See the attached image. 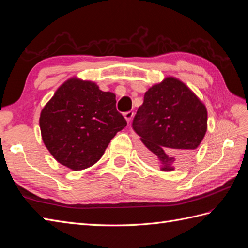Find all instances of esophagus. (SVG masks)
<instances>
[{"instance_id": "1", "label": "esophagus", "mask_w": 248, "mask_h": 248, "mask_svg": "<svg viewBox=\"0 0 248 248\" xmlns=\"http://www.w3.org/2000/svg\"><path fill=\"white\" fill-rule=\"evenodd\" d=\"M133 115H134V113L132 112V110H129V112L124 114V117L125 118V120L128 121V123H130L131 119H132V117H133Z\"/></svg>"}]
</instances>
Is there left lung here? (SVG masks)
<instances>
[{"mask_svg":"<svg viewBox=\"0 0 248 248\" xmlns=\"http://www.w3.org/2000/svg\"><path fill=\"white\" fill-rule=\"evenodd\" d=\"M204 104L186 84L168 77L145 93L132 128L140 136V155L171 171L192 159L207 132Z\"/></svg>","mask_w":248,"mask_h":248,"instance_id":"8db88e82","label":"left lung"}]
</instances>
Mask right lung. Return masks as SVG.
I'll return each instance as SVG.
<instances>
[{
	"mask_svg": "<svg viewBox=\"0 0 248 248\" xmlns=\"http://www.w3.org/2000/svg\"><path fill=\"white\" fill-rule=\"evenodd\" d=\"M115 97L77 78L59 87L39 118L44 143L57 162L81 170L100 160L110 140L127 125Z\"/></svg>",
	"mask_w": 248,
	"mask_h": 248,
	"instance_id": "obj_1",
	"label": "right lung"
}]
</instances>
